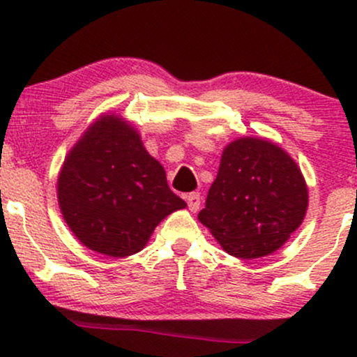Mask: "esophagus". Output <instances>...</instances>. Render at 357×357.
I'll use <instances>...</instances> for the list:
<instances>
[{
	"label": "esophagus",
	"instance_id": "1",
	"mask_svg": "<svg viewBox=\"0 0 357 357\" xmlns=\"http://www.w3.org/2000/svg\"><path fill=\"white\" fill-rule=\"evenodd\" d=\"M185 200H187V204H188V208H190L192 212H197L200 208V194L199 192H192V194H188L187 197H185Z\"/></svg>",
	"mask_w": 357,
	"mask_h": 357
}]
</instances>
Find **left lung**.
<instances>
[{
    "instance_id": "1",
    "label": "left lung",
    "mask_w": 357,
    "mask_h": 357,
    "mask_svg": "<svg viewBox=\"0 0 357 357\" xmlns=\"http://www.w3.org/2000/svg\"><path fill=\"white\" fill-rule=\"evenodd\" d=\"M309 192L282 146L261 137L230 142L199 220L225 252L259 259L280 249L303 224Z\"/></svg>"
}]
</instances>
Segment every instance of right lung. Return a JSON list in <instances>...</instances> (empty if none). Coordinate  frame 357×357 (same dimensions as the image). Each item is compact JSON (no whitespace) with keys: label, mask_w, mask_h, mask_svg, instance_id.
Listing matches in <instances>:
<instances>
[{"label":"right lung","mask_w":357,"mask_h":357,"mask_svg":"<svg viewBox=\"0 0 357 357\" xmlns=\"http://www.w3.org/2000/svg\"><path fill=\"white\" fill-rule=\"evenodd\" d=\"M56 190L73 236L119 259L140 252L167 215L187 207L137 128L115 113L100 115L71 146Z\"/></svg>","instance_id":"1"}]
</instances>
